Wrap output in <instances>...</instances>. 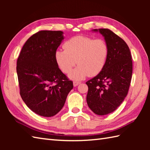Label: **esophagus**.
Returning <instances> with one entry per match:
<instances>
[{"instance_id": "34e87169", "label": "esophagus", "mask_w": 150, "mask_h": 150, "mask_svg": "<svg viewBox=\"0 0 150 150\" xmlns=\"http://www.w3.org/2000/svg\"><path fill=\"white\" fill-rule=\"evenodd\" d=\"M79 84H81V82H79V81H74V82H73V86H74L75 87L77 86H78Z\"/></svg>"}]
</instances>
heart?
Wrapping results in <instances>:
<instances>
[{"label":"heart","instance_id":"1","mask_svg":"<svg viewBox=\"0 0 150 150\" xmlns=\"http://www.w3.org/2000/svg\"><path fill=\"white\" fill-rule=\"evenodd\" d=\"M63 47L64 50L55 52V62L66 74L76 64H79L69 75L74 80L98 75L104 69L109 55V47L106 41L86 36L73 37L65 42Z\"/></svg>","mask_w":150,"mask_h":150}]
</instances>
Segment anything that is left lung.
Returning a JSON list of instances; mask_svg holds the SVG:
<instances>
[{"label":"left lung","instance_id":"obj_1","mask_svg":"<svg viewBox=\"0 0 150 150\" xmlns=\"http://www.w3.org/2000/svg\"><path fill=\"white\" fill-rule=\"evenodd\" d=\"M104 37L109 55L104 69L87 81L89 108L98 115L112 113L122 103L131 82L133 63L128 46L122 38L106 28L94 29Z\"/></svg>","mask_w":150,"mask_h":150}]
</instances>
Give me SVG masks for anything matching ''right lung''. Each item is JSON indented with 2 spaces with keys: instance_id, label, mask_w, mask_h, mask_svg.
Instances as JSON below:
<instances>
[{
  "instance_id": "add662e5",
  "label": "right lung",
  "mask_w": 150,
  "mask_h": 150,
  "mask_svg": "<svg viewBox=\"0 0 150 150\" xmlns=\"http://www.w3.org/2000/svg\"><path fill=\"white\" fill-rule=\"evenodd\" d=\"M62 34L61 31H38L28 39L17 59L21 96L31 110L42 117L59 113L73 88L55 59Z\"/></svg>"
}]
</instances>
